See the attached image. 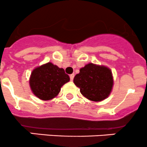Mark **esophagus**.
I'll return each instance as SVG.
<instances>
[{
  "instance_id": "1",
  "label": "esophagus",
  "mask_w": 147,
  "mask_h": 147,
  "mask_svg": "<svg viewBox=\"0 0 147 147\" xmlns=\"http://www.w3.org/2000/svg\"><path fill=\"white\" fill-rule=\"evenodd\" d=\"M74 78V74H71V75H70V80H71V81H73Z\"/></svg>"
}]
</instances>
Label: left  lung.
<instances>
[{"label":"left lung","instance_id":"8db88e82","mask_svg":"<svg viewBox=\"0 0 147 147\" xmlns=\"http://www.w3.org/2000/svg\"><path fill=\"white\" fill-rule=\"evenodd\" d=\"M74 83L86 98L101 101L109 96L114 80L109 68L91 63L80 69L79 74L74 77Z\"/></svg>","mask_w":147,"mask_h":147}]
</instances>
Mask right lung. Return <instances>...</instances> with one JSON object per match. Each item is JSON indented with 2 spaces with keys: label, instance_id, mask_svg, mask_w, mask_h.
<instances>
[{
  "label": "right lung",
  "instance_id": "right-lung-1",
  "mask_svg": "<svg viewBox=\"0 0 147 147\" xmlns=\"http://www.w3.org/2000/svg\"><path fill=\"white\" fill-rule=\"evenodd\" d=\"M70 78L63 69L52 63H47L36 68L30 78V86L35 96L44 101L51 100L60 92L61 88Z\"/></svg>",
  "mask_w": 147,
  "mask_h": 147
}]
</instances>
